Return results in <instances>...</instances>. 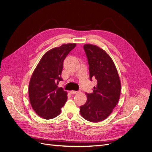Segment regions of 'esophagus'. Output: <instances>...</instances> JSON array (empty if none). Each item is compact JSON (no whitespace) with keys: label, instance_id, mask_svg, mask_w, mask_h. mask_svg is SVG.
Masks as SVG:
<instances>
[{"label":"esophagus","instance_id":"esophagus-1","mask_svg":"<svg viewBox=\"0 0 152 152\" xmlns=\"http://www.w3.org/2000/svg\"><path fill=\"white\" fill-rule=\"evenodd\" d=\"M70 92L71 94H77L78 93V91H74V90L70 91Z\"/></svg>","mask_w":152,"mask_h":152}]
</instances>
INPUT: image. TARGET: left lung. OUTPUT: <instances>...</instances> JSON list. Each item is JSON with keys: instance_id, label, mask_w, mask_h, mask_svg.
<instances>
[{"instance_id": "obj_1", "label": "left lung", "mask_w": 152, "mask_h": 152, "mask_svg": "<svg viewBox=\"0 0 152 152\" xmlns=\"http://www.w3.org/2000/svg\"><path fill=\"white\" fill-rule=\"evenodd\" d=\"M88 59L90 78L97 80L92 93H86L87 101L80 106V114L91 122L107 118L117 105L120 96L121 83L113 61L104 50L91 44L83 46Z\"/></svg>"}]
</instances>
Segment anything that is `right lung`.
<instances>
[{"label":"right lung","instance_id":"right-lung-1","mask_svg":"<svg viewBox=\"0 0 152 152\" xmlns=\"http://www.w3.org/2000/svg\"><path fill=\"white\" fill-rule=\"evenodd\" d=\"M75 47V43H67L49 50L32 75L29 85L30 102L35 113L44 119L57 117L67 101V92L58 85L62 81L64 60Z\"/></svg>","mask_w":152,"mask_h":152}]
</instances>
